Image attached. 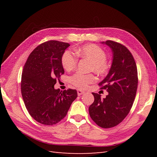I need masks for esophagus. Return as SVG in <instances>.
<instances>
[{"label": "esophagus", "mask_w": 157, "mask_h": 157, "mask_svg": "<svg viewBox=\"0 0 157 157\" xmlns=\"http://www.w3.org/2000/svg\"><path fill=\"white\" fill-rule=\"evenodd\" d=\"M77 94L78 96H81V95L84 94V91H82L81 90H77Z\"/></svg>", "instance_id": "esophagus-1"}]
</instances>
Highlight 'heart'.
<instances>
[{
    "instance_id": "obj_1",
    "label": "heart",
    "mask_w": 157,
    "mask_h": 157,
    "mask_svg": "<svg viewBox=\"0 0 157 157\" xmlns=\"http://www.w3.org/2000/svg\"><path fill=\"white\" fill-rule=\"evenodd\" d=\"M76 54L80 58L90 61L89 71H94L99 75H106L110 67L109 61L107 60L106 54L101 47L96 44H90L84 45L75 50ZM61 65L65 70L71 71L75 67L77 63L76 57L69 50L64 52L61 56ZM96 80L93 74L82 75L77 73L70 78V82L75 86L80 89H85L88 85Z\"/></svg>"
}]
</instances>
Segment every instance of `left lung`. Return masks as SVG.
Wrapping results in <instances>:
<instances>
[{
  "instance_id": "1",
  "label": "left lung",
  "mask_w": 157,
  "mask_h": 157,
  "mask_svg": "<svg viewBox=\"0 0 157 157\" xmlns=\"http://www.w3.org/2000/svg\"><path fill=\"white\" fill-rule=\"evenodd\" d=\"M111 48L113 59L107 75L99 83L108 95L92 93L94 101L89 107L92 119L101 128H109L121 123L129 113L137 92V70L130 52L122 44L112 40L101 42Z\"/></svg>"
}]
</instances>
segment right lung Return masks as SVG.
Listing matches in <instances>:
<instances>
[{"label":"right lung","mask_w":157,"mask_h":157,"mask_svg":"<svg viewBox=\"0 0 157 157\" xmlns=\"http://www.w3.org/2000/svg\"><path fill=\"white\" fill-rule=\"evenodd\" d=\"M70 46L57 40L44 42L33 50L23 67L21 91L25 107L35 121L54 125L66 116L77 98L76 90L55 89L56 80L64 73L61 56Z\"/></svg>","instance_id":"obj_1"}]
</instances>
